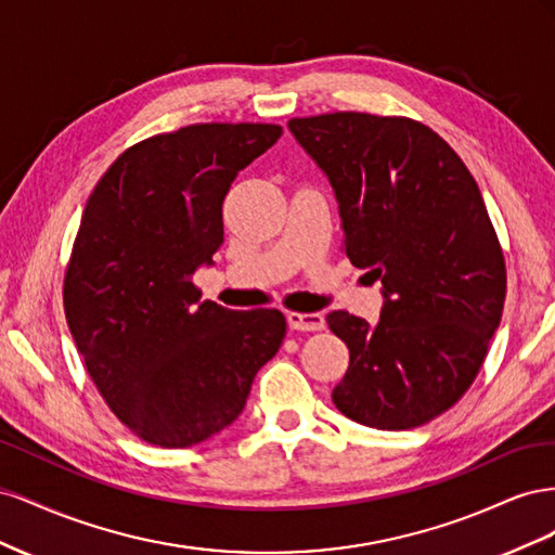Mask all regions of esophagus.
<instances>
[{"instance_id":"34e87169","label":"esophagus","mask_w":555,"mask_h":555,"mask_svg":"<svg viewBox=\"0 0 555 555\" xmlns=\"http://www.w3.org/2000/svg\"><path fill=\"white\" fill-rule=\"evenodd\" d=\"M287 322L294 331H322L324 317L319 312H289Z\"/></svg>"}]
</instances>
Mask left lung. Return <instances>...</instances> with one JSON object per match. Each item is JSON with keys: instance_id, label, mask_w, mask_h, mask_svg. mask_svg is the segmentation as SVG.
I'll return each mask as SVG.
<instances>
[{"instance_id": "8db88e82", "label": "left lung", "mask_w": 555, "mask_h": 555, "mask_svg": "<svg viewBox=\"0 0 555 555\" xmlns=\"http://www.w3.org/2000/svg\"><path fill=\"white\" fill-rule=\"evenodd\" d=\"M289 131L338 198L349 261L382 280L375 326L326 317L349 349L335 408L379 430L424 426L475 382L505 306V257L477 182L410 117L343 111L294 117Z\"/></svg>"}]
</instances>
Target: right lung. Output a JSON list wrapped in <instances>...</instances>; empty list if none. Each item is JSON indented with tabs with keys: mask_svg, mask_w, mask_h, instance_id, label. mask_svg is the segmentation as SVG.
Here are the masks:
<instances>
[{
	"mask_svg": "<svg viewBox=\"0 0 555 555\" xmlns=\"http://www.w3.org/2000/svg\"><path fill=\"white\" fill-rule=\"evenodd\" d=\"M280 125L208 122L127 147L82 210L64 314L113 414L141 440L184 449L238 418L287 333L280 310L201 300L192 275L224 243L222 204Z\"/></svg>",
	"mask_w": 555,
	"mask_h": 555,
	"instance_id": "1",
	"label": "right lung"
}]
</instances>
